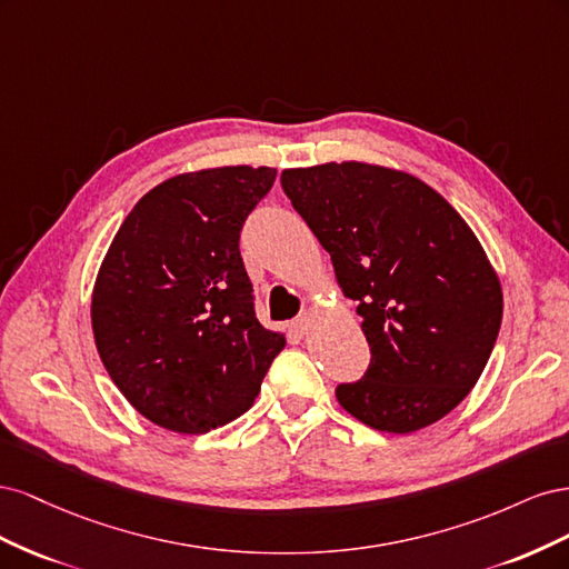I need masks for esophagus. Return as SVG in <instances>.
<instances>
[{
  "instance_id": "esophagus-1",
  "label": "esophagus",
  "mask_w": 569,
  "mask_h": 569,
  "mask_svg": "<svg viewBox=\"0 0 569 569\" xmlns=\"http://www.w3.org/2000/svg\"><path fill=\"white\" fill-rule=\"evenodd\" d=\"M311 322H313V313L303 311L295 322H291V330H295L297 335H308V330H311Z\"/></svg>"
}]
</instances>
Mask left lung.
<instances>
[{
    "label": "left lung",
    "instance_id": "8db88e82",
    "mask_svg": "<svg viewBox=\"0 0 569 569\" xmlns=\"http://www.w3.org/2000/svg\"><path fill=\"white\" fill-rule=\"evenodd\" d=\"M280 182L363 318L370 368L337 387L341 408L391 435L441 420L477 385L503 318L501 282L468 222L382 166L291 168Z\"/></svg>",
    "mask_w": 569,
    "mask_h": 569
}]
</instances>
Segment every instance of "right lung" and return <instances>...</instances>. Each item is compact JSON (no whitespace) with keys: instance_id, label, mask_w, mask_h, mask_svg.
Returning a JSON list of instances; mask_svg holds the SVG:
<instances>
[{"instance_id":"add662e5","label":"right lung","mask_w":569,"mask_h":569,"mask_svg":"<svg viewBox=\"0 0 569 569\" xmlns=\"http://www.w3.org/2000/svg\"><path fill=\"white\" fill-rule=\"evenodd\" d=\"M274 168L226 166L153 187L123 220L92 295L101 363L153 425L206 435L247 412L284 337L258 322L239 232Z\"/></svg>"}]
</instances>
